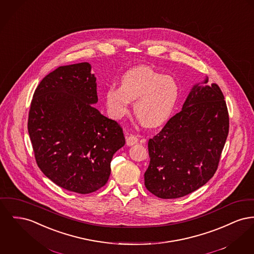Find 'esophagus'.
Instances as JSON below:
<instances>
[{
	"label": "esophagus",
	"instance_id": "1",
	"mask_svg": "<svg viewBox=\"0 0 254 254\" xmlns=\"http://www.w3.org/2000/svg\"><path fill=\"white\" fill-rule=\"evenodd\" d=\"M126 140H127V146H133V145L138 143V138L135 135H127Z\"/></svg>",
	"mask_w": 254,
	"mask_h": 254
}]
</instances>
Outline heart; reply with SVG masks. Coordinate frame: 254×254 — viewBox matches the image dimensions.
I'll use <instances>...</instances> for the list:
<instances>
[{
  "label": "heart",
  "instance_id": "heart-1",
  "mask_svg": "<svg viewBox=\"0 0 254 254\" xmlns=\"http://www.w3.org/2000/svg\"><path fill=\"white\" fill-rule=\"evenodd\" d=\"M179 83L148 66H138L127 71L121 86L111 85L105 92V104L110 116L119 120L127 114L130 101L139 122L149 127L164 124L179 102Z\"/></svg>",
  "mask_w": 254,
  "mask_h": 254
}]
</instances>
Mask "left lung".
Returning <instances> with one entry per match:
<instances>
[{
  "label": "left lung",
  "mask_w": 254,
  "mask_h": 254,
  "mask_svg": "<svg viewBox=\"0 0 254 254\" xmlns=\"http://www.w3.org/2000/svg\"><path fill=\"white\" fill-rule=\"evenodd\" d=\"M228 129L222 90L216 83L194 85L182 110L149 140L146 188L160 198H178L203 186L218 169Z\"/></svg>",
  "instance_id": "1"
}]
</instances>
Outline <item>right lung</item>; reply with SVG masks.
<instances>
[{"label": "right lung", "mask_w": 254, "mask_h": 254, "mask_svg": "<svg viewBox=\"0 0 254 254\" xmlns=\"http://www.w3.org/2000/svg\"><path fill=\"white\" fill-rule=\"evenodd\" d=\"M97 83L88 62L60 66L40 81L28 130L36 163L61 188L89 194L105 186L113 154L125 143L119 124L92 105Z\"/></svg>", "instance_id": "obj_1"}]
</instances>
